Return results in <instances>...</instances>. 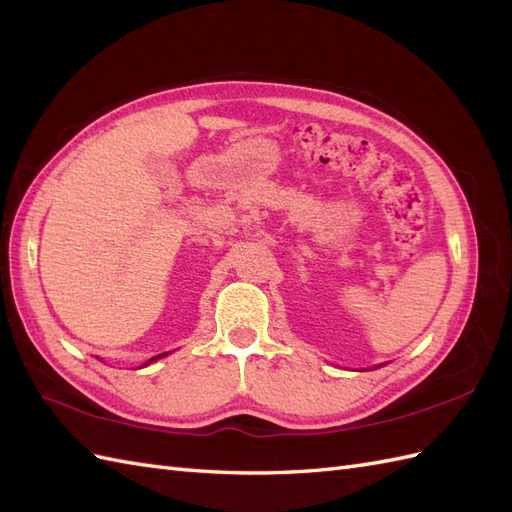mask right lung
I'll return each instance as SVG.
<instances>
[{"label": "right lung", "mask_w": 512, "mask_h": 512, "mask_svg": "<svg viewBox=\"0 0 512 512\" xmlns=\"http://www.w3.org/2000/svg\"><path fill=\"white\" fill-rule=\"evenodd\" d=\"M158 356H164V354H158ZM158 356H153V359H158ZM153 359H151V361H153Z\"/></svg>", "instance_id": "1"}]
</instances>
